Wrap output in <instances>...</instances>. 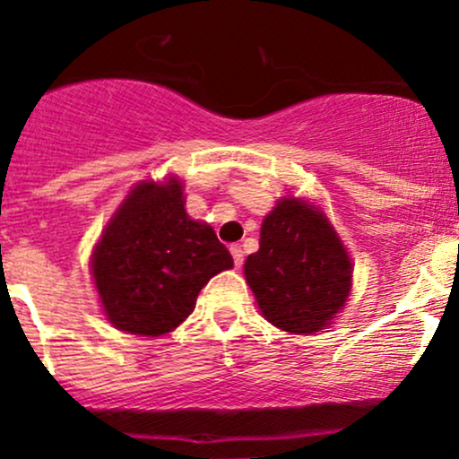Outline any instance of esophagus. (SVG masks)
<instances>
[{"instance_id":"1","label":"esophagus","mask_w":459,"mask_h":459,"mask_svg":"<svg viewBox=\"0 0 459 459\" xmlns=\"http://www.w3.org/2000/svg\"><path fill=\"white\" fill-rule=\"evenodd\" d=\"M230 255H233L235 268H241V264H244V250H241V246H230Z\"/></svg>"}]
</instances>
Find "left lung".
Returning a JSON list of instances; mask_svg holds the SVG:
<instances>
[{"label":"left lung","mask_w":459,"mask_h":459,"mask_svg":"<svg viewBox=\"0 0 459 459\" xmlns=\"http://www.w3.org/2000/svg\"><path fill=\"white\" fill-rule=\"evenodd\" d=\"M264 318L290 333L331 325L349 299L352 264L318 206L283 198L261 224L259 250L244 264Z\"/></svg>","instance_id":"left-lung-1"}]
</instances>
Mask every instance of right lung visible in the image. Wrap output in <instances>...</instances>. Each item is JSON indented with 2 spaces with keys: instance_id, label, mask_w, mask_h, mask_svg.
<instances>
[{
  "instance_id": "add662e5",
  "label": "right lung",
  "mask_w": 459,
  "mask_h": 459,
  "mask_svg": "<svg viewBox=\"0 0 459 459\" xmlns=\"http://www.w3.org/2000/svg\"><path fill=\"white\" fill-rule=\"evenodd\" d=\"M233 256L185 211L183 183L143 180L126 195L91 256V274L115 329L159 337L194 311L211 276Z\"/></svg>"
}]
</instances>
